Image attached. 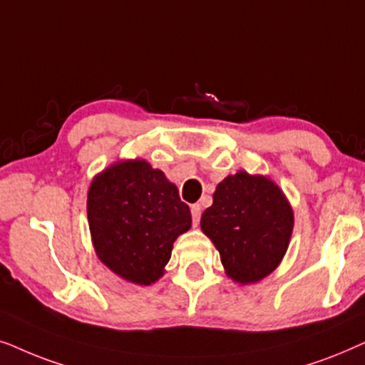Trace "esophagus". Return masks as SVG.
Returning <instances> with one entry per match:
<instances>
[{"instance_id":"1","label":"esophagus","mask_w":365,"mask_h":365,"mask_svg":"<svg viewBox=\"0 0 365 365\" xmlns=\"http://www.w3.org/2000/svg\"><path fill=\"white\" fill-rule=\"evenodd\" d=\"M190 212H192V220H193V225H198V222H200V217H202V207L198 205V203H193L192 205V208H190Z\"/></svg>"}]
</instances>
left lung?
<instances>
[{
    "label": "left lung",
    "instance_id": "left-lung-1",
    "mask_svg": "<svg viewBox=\"0 0 365 365\" xmlns=\"http://www.w3.org/2000/svg\"><path fill=\"white\" fill-rule=\"evenodd\" d=\"M200 227L220 252L227 275L252 284L274 272L287 252L294 212L272 180L239 172L218 183Z\"/></svg>",
    "mask_w": 365,
    "mask_h": 365
}]
</instances>
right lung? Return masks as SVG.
Listing matches in <instances>:
<instances>
[{"label": "right lung", "mask_w": 365, "mask_h": 365, "mask_svg": "<svg viewBox=\"0 0 365 365\" xmlns=\"http://www.w3.org/2000/svg\"><path fill=\"white\" fill-rule=\"evenodd\" d=\"M86 208L98 259L138 285L163 275L175 239L192 225L177 187L145 160L115 163L98 175Z\"/></svg>", "instance_id": "right-lung-1"}]
</instances>
